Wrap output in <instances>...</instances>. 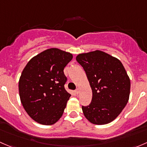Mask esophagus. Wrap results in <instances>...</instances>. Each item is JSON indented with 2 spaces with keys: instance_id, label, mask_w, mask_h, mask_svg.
Here are the masks:
<instances>
[{
  "instance_id": "1",
  "label": "esophagus",
  "mask_w": 147,
  "mask_h": 147,
  "mask_svg": "<svg viewBox=\"0 0 147 147\" xmlns=\"http://www.w3.org/2000/svg\"><path fill=\"white\" fill-rule=\"evenodd\" d=\"M75 93H76V94H78V93H79V89L78 88H76L75 90Z\"/></svg>"
}]
</instances>
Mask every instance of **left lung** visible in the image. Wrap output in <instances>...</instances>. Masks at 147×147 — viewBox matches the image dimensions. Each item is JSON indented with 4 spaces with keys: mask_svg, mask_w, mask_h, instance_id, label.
<instances>
[{
    "mask_svg": "<svg viewBox=\"0 0 147 147\" xmlns=\"http://www.w3.org/2000/svg\"><path fill=\"white\" fill-rule=\"evenodd\" d=\"M76 61L84 68L93 93L90 105L82 106L84 116L95 125L110 123L129 100L130 80L125 69L119 59L100 50L78 54Z\"/></svg>",
    "mask_w": 147,
    "mask_h": 147,
    "instance_id": "1",
    "label": "left lung"
}]
</instances>
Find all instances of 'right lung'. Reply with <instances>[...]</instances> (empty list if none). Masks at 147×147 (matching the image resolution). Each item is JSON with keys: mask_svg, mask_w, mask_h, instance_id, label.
<instances>
[{"mask_svg": "<svg viewBox=\"0 0 147 147\" xmlns=\"http://www.w3.org/2000/svg\"><path fill=\"white\" fill-rule=\"evenodd\" d=\"M71 53L51 48L32 58L19 80V94L24 109L38 123L51 125L62 116L70 98L64 88V67Z\"/></svg>", "mask_w": 147, "mask_h": 147, "instance_id": "add662e5", "label": "right lung"}]
</instances>
